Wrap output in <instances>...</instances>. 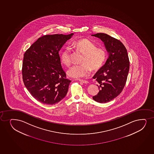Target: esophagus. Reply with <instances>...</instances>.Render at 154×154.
I'll use <instances>...</instances> for the list:
<instances>
[{"label": "esophagus", "instance_id": "34e87169", "mask_svg": "<svg viewBox=\"0 0 154 154\" xmlns=\"http://www.w3.org/2000/svg\"><path fill=\"white\" fill-rule=\"evenodd\" d=\"M79 81L81 82L82 83H83L84 84H88V82L86 81V80H79Z\"/></svg>", "mask_w": 154, "mask_h": 154}]
</instances>
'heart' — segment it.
<instances>
[{
	"instance_id": "obj_1",
	"label": "heart",
	"mask_w": 154,
	"mask_h": 154,
	"mask_svg": "<svg viewBox=\"0 0 154 154\" xmlns=\"http://www.w3.org/2000/svg\"><path fill=\"white\" fill-rule=\"evenodd\" d=\"M73 48L76 51L83 54L80 65H75L67 71V74L72 78H78L87 76L91 70L96 71L100 69L106 61L107 54L103 48H97L92 41L87 38L74 41L72 43ZM61 62L66 66L71 64V50L69 47H65L60 52Z\"/></svg>"
}]
</instances>
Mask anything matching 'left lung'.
Wrapping results in <instances>:
<instances>
[{
	"mask_svg": "<svg viewBox=\"0 0 154 154\" xmlns=\"http://www.w3.org/2000/svg\"><path fill=\"white\" fill-rule=\"evenodd\" d=\"M91 35L100 38L109 53L104 65L93 77L98 83L99 92L92 98L105 103L117 97L124 88L129 72V58L125 47L118 39L103 33Z\"/></svg>",
	"mask_w": 154,
	"mask_h": 154,
	"instance_id": "8db88e82",
	"label": "left lung"
}]
</instances>
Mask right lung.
I'll list each match as a JSON object with an SVG mask.
<instances>
[{"label": "right lung", "mask_w": 154, "mask_h": 154, "mask_svg": "<svg viewBox=\"0 0 154 154\" xmlns=\"http://www.w3.org/2000/svg\"><path fill=\"white\" fill-rule=\"evenodd\" d=\"M73 35L42 36L25 52L23 83L31 94L43 104H55L67 94L71 81L66 79L58 52Z\"/></svg>", "instance_id": "1"}]
</instances>
